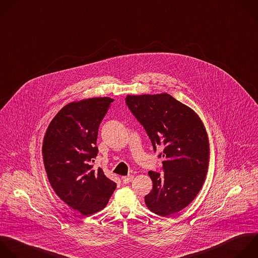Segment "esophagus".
Instances as JSON below:
<instances>
[{"label": "esophagus", "instance_id": "34e87169", "mask_svg": "<svg viewBox=\"0 0 258 258\" xmlns=\"http://www.w3.org/2000/svg\"><path fill=\"white\" fill-rule=\"evenodd\" d=\"M134 176L133 175H128V176H123L122 177V181L124 182V183H128V182H131V181H133L134 180Z\"/></svg>", "mask_w": 258, "mask_h": 258}]
</instances>
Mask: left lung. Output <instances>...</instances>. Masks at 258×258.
<instances>
[{"label": "left lung", "instance_id": "left-lung-1", "mask_svg": "<svg viewBox=\"0 0 258 258\" xmlns=\"http://www.w3.org/2000/svg\"><path fill=\"white\" fill-rule=\"evenodd\" d=\"M125 103L144 126L154 151L163 148V174L149 171L153 189L148 209L168 217L187 207L200 192L209 167L210 146L198 114L167 93L127 95Z\"/></svg>", "mask_w": 258, "mask_h": 258}]
</instances>
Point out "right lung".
I'll use <instances>...</instances> for the list:
<instances>
[{"mask_svg": "<svg viewBox=\"0 0 258 258\" xmlns=\"http://www.w3.org/2000/svg\"><path fill=\"white\" fill-rule=\"evenodd\" d=\"M112 102L99 97L69 103L50 121L43 139L42 156L51 187L84 216L104 209L116 188L101 168L94 170L92 165L98 154V128Z\"/></svg>", "mask_w": 258, "mask_h": 258, "instance_id": "1", "label": "right lung"}]
</instances>
